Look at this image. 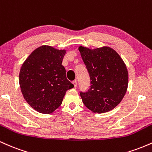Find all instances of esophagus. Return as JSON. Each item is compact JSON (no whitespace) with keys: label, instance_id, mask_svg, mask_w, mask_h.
<instances>
[{"label":"esophagus","instance_id":"esophagus-1","mask_svg":"<svg viewBox=\"0 0 152 152\" xmlns=\"http://www.w3.org/2000/svg\"><path fill=\"white\" fill-rule=\"evenodd\" d=\"M72 83H73V85H74V88H76V87H77V81H72Z\"/></svg>","mask_w":152,"mask_h":152}]
</instances>
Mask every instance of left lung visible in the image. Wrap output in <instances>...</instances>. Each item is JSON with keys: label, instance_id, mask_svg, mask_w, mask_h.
I'll return each mask as SVG.
<instances>
[{"label": "left lung", "instance_id": "1", "mask_svg": "<svg viewBox=\"0 0 152 152\" xmlns=\"http://www.w3.org/2000/svg\"><path fill=\"white\" fill-rule=\"evenodd\" d=\"M78 50L91 80L89 90L80 93L82 102L94 113L114 109L128 88V71L123 59L109 46L91 49L81 46Z\"/></svg>", "mask_w": 152, "mask_h": 152}]
</instances>
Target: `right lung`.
<instances>
[{
    "label": "right lung",
    "mask_w": 152,
    "mask_h": 152,
    "mask_svg": "<svg viewBox=\"0 0 152 152\" xmlns=\"http://www.w3.org/2000/svg\"><path fill=\"white\" fill-rule=\"evenodd\" d=\"M66 49L43 45L23 62L19 84L25 100L41 114H51L62 104L66 91L74 85L66 78L62 61Z\"/></svg>",
    "instance_id": "obj_1"
}]
</instances>
